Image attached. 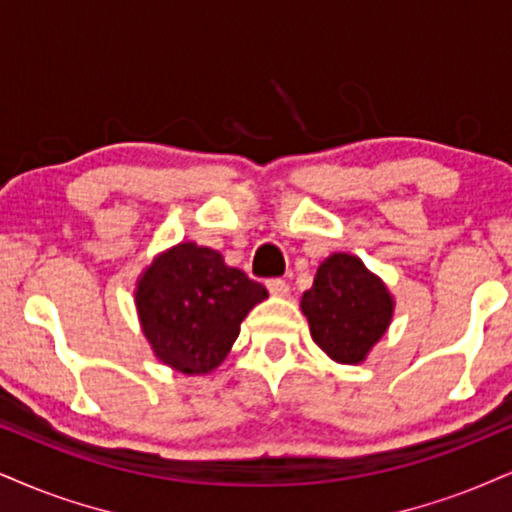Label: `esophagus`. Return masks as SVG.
I'll return each instance as SVG.
<instances>
[{
	"instance_id": "obj_1",
	"label": "esophagus",
	"mask_w": 512,
	"mask_h": 512,
	"mask_svg": "<svg viewBox=\"0 0 512 512\" xmlns=\"http://www.w3.org/2000/svg\"><path fill=\"white\" fill-rule=\"evenodd\" d=\"M266 285H268V292L275 294V296H287L289 294L287 280H282V277H273V280H268Z\"/></svg>"
}]
</instances>
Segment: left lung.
<instances>
[{
    "mask_svg": "<svg viewBox=\"0 0 512 512\" xmlns=\"http://www.w3.org/2000/svg\"><path fill=\"white\" fill-rule=\"evenodd\" d=\"M301 311L311 325L313 342L334 361L353 365L387 332L394 301L361 258L334 254L301 296Z\"/></svg>",
    "mask_w": 512,
    "mask_h": 512,
    "instance_id": "8db88e82",
    "label": "left lung"
}]
</instances>
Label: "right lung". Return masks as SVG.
I'll return each instance as SVG.
<instances>
[{"instance_id":"add662e5","label":"right lung","mask_w":512,"mask_h":512,"mask_svg":"<svg viewBox=\"0 0 512 512\" xmlns=\"http://www.w3.org/2000/svg\"><path fill=\"white\" fill-rule=\"evenodd\" d=\"M266 296L261 282L225 266L218 251L185 242L151 263L135 304L156 358L185 375H206L225 361L246 313Z\"/></svg>"}]
</instances>
